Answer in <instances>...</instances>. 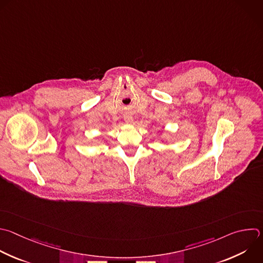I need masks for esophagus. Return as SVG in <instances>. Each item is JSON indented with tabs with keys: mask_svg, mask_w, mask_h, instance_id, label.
Here are the masks:
<instances>
[{
	"mask_svg": "<svg viewBox=\"0 0 263 263\" xmlns=\"http://www.w3.org/2000/svg\"><path fill=\"white\" fill-rule=\"evenodd\" d=\"M125 121H126V123H128V124H131V123H133V119H132V118H130V117L126 118V119H125Z\"/></svg>",
	"mask_w": 263,
	"mask_h": 263,
	"instance_id": "esophagus-1",
	"label": "esophagus"
}]
</instances>
